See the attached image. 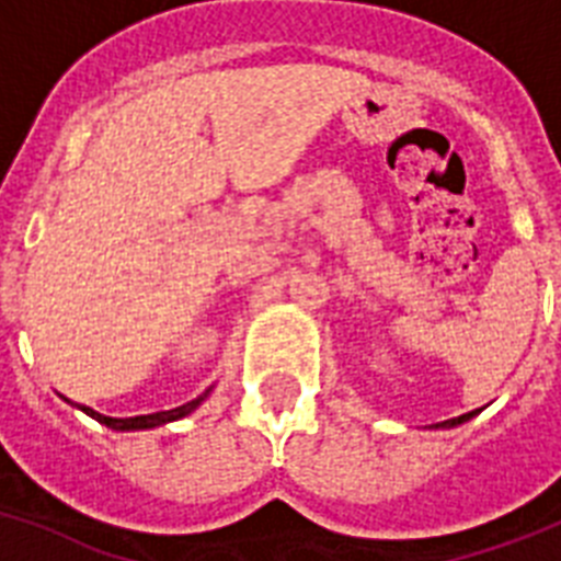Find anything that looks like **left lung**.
<instances>
[{
  "instance_id": "1",
  "label": "left lung",
  "mask_w": 561,
  "mask_h": 561,
  "mask_svg": "<svg viewBox=\"0 0 561 561\" xmlns=\"http://www.w3.org/2000/svg\"><path fill=\"white\" fill-rule=\"evenodd\" d=\"M476 413H479V410H473V413H465V415H458V419H447V421H442V424H433V427H442V430L458 427V424H465V421H470V419H473Z\"/></svg>"
}]
</instances>
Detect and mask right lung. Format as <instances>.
<instances>
[{
    "instance_id": "add662e5",
    "label": "right lung",
    "mask_w": 561,
    "mask_h": 561,
    "mask_svg": "<svg viewBox=\"0 0 561 561\" xmlns=\"http://www.w3.org/2000/svg\"><path fill=\"white\" fill-rule=\"evenodd\" d=\"M208 392H211V387H208L203 396H197L194 401H188V404L183 407H174V410H163V413H151V415H134V419H111V415H103V413H96V410H91V407L85 404H73V401H68V404H73L77 410H82L85 415H91L94 421H100V424H105V427L111 430H117V433H134V430H154V427H163V424H169V421H180V419H186V415H192L197 407L203 404L208 398Z\"/></svg>"
}]
</instances>
